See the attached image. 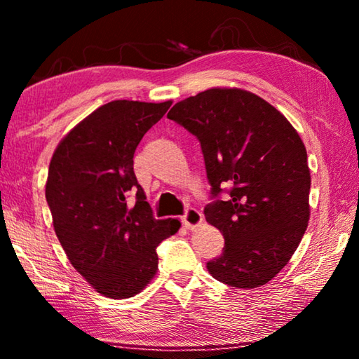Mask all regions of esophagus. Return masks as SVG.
I'll return each mask as SVG.
<instances>
[{
    "label": "esophagus",
    "instance_id": "1",
    "mask_svg": "<svg viewBox=\"0 0 359 359\" xmlns=\"http://www.w3.org/2000/svg\"><path fill=\"white\" fill-rule=\"evenodd\" d=\"M182 223H184L185 228H196L203 223V214L196 209H187L185 215L182 217Z\"/></svg>",
    "mask_w": 359,
    "mask_h": 359
}]
</instances>
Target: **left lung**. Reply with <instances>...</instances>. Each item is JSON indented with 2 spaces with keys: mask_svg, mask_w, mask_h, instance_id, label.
Returning <instances> with one entry per match:
<instances>
[{
  "mask_svg": "<svg viewBox=\"0 0 359 359\" xmlns=\"http://www.w3.org/2000/svg\"><path fill=\"white\" fill-rule=\"evenodd\" d=\"M168 118L198 137L215 201L208 223L224 238L208 263L218 282L257 288L280 272L307 229L311 169L297 131L274 106L241 88H209L179 101ZM230 198H217L224 187Z\"/></svg>",
  "mask_w": 359,
  "mask_h": 359,
  "instance_id": "1",
  "label": "left lung"
}]
</instances>
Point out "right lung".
I'll return each mask as SVG.
<instances>
[{"instance_id": "obj_1", "label": "right lung", "mask_w": 359, "mask_h": 359, "mask_svg": "<svg viewBox=\"0 0 359 359\" xmlns=\"http://www.w3.org/2000/svg\"><path fill=\"white\" fill-rule=\"evenodd\" d=\"M172 101L117 100L77 123L53 151L46 199L74 269L106 297L125 299L158 269L156 247L180 222L156 220L137 184L133 156Z\"/></svg>"}]
</instances>
